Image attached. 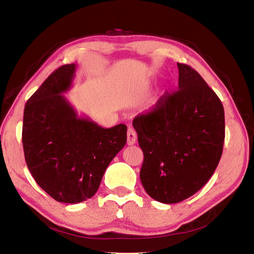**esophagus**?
Masks as SVG:
<instances>
[{
    "mask_svg": "<svg viewBox=\"0 0 254 254\" xmlns=\"http://www.w3.org/2000/svg\"><path fill=\"white\" fill-rule=\"evenodd\" d=\"M136 142V132L133 127H128L127 131V144L133 145Z\"/></svg>",
    "mask_w": 254,
    "mask_h": 254,
    "instance_id": "obj_1",
    "label": "esophagus"
}]
</instances>
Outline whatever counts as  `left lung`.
Masks as SVG:
<instances>
[{
	"mask_svg": "<svg viewBox=\"0 0 254 254\" xmlns=\"http://www.w3.org/2000/svg\"><path fill=\"white\" fill-rule=\"evenodd\" d=\"M177 65L178 90L132 122L144 153L141 182L151 198L168 204L194 195L209 181L225 141L219 97L194 68Z\"/></svg>",
	"mask_w": 254,
	"mask_h": 254,
	"instance_id": "obj_1",
	"label": "left lung"
}]
</instances>
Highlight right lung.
Returning <instances> with one entry per match:
<instances>
[{"label": "right lung", "mask_w": 254, "mask_h": 254, "mask_svg": "<svg viewBox=\"0 0 254 254\" xmlns=\"http://www.w3.org/2000/svg\"><path fill=\"white\" fill-rule=\"evenodd\" d=\"M75 64L54 71L27 101L22 143L34 179L59 202L93 197L106 168L127 142V126L103 128L78 117L63 95L72 87Z\"/></svg>", "instance_id": "add662e5"}]
</instances>
